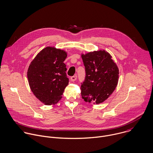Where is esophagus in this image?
<instances>
[{
  "label": "esophagus",
  "mask_w": 153,
  "mask_h": 153,
  "mask_svg": "<svg viewBox=\"0 0 153 153\" xmlns=\"http://www.w3.org/2000/svg\"><path fill=\"white\" fill-rule=\"evenodd\" d=\"M76 79H77V76H76V75L73 76H72V77L71 78V81H73V82L75 81L76 80Z\"/></svg>",
  "instance_id": "34e87169"
}]
</instances>
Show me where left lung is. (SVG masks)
I'll use <instances>...</instances> for the list:
<instances>
[{
	"label": "left lung",
	"mask_w": 153,
	"mask_h": 153,
	"mask_svg": "<svg viewBox=\"0 0 153 153\" xmlns=\"http://www.w3.org/2000/svg\"><path fill=\"white\" fill-rule=\"evenodd\" d=\"M85 69V78L81 85L82 98L85 102L99 104L115 90L119 70L112 56L105 50L81 54Z\"/></svg>",
	"instance_id": "1"
}]
</instances>
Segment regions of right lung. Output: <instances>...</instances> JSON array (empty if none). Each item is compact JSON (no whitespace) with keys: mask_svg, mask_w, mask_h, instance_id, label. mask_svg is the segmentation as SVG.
I'll use <instances>...</instances> for the list:
<instances>
[{"mask_svg":"<svg viewBox=\"0 0 153 153\" xmlns=\"http://www.w3.org/2000/svg\"><path fill=\"white\" fill-rule=\"evenodd\" d=\"M67 53L54 47L42 50L31 62L27 78L34 95L46 105L56 104L69 84L64 61Z\"/></svg>","mask_w":153,"mask_h":153,"instance_id":"1","label":"right lung"}]
</instances>
